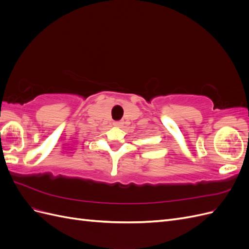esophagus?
Masks as SVG:
<instances>
[{"label":"esophagus","mask_w":249,"mask_h":249,"mask_svg":"<svg viewBox=\"0 0 249 249\" xmlns=\"http://www.w3.org/2000/svg\"><path fill=\"white\" fill-rule=\"evenodd\" d=\"M113 124H114L115 126H118V127H120V126H123V124H124V122H123V120H119V122H114V123H113Z\"/></svg>","instance_id":"34e87169"}]
</instances>
